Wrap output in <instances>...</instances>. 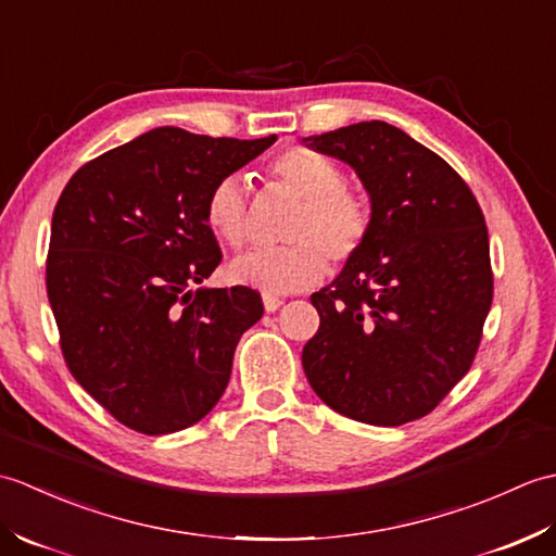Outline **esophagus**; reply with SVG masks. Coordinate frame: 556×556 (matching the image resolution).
Returning a JSON list of instances; mask_svg holds the SVG:
<instances>
[{
	"label": "esophagus",
	"mask_w": 556,
	"mask_h": 556,
	"mask_svg": "<svg viewBox=\"0 0 556 556\" xmlns=\"http://www.w3.org/2000/svg\"><path fill=\"white\" fill-rule=\"evenodd\" d=\"M263 303H265V311H267V313H275V311H279V305L285 303V301H281L279 296H269V293H265Z\"/></svg>",
	"instance_id": "34e87169"
}]
</instances>
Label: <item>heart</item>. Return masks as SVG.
<instances>
[{"label": "heart", "mask_w": 556, "mask_h": 556, "mask_svg": "<svg viewBox=\"0 0 556 556\" xmlns=\"http://www.w3.org/2000/svg\"><path fill=\"white\" fill-rule=\"evenodd\" d=\"M269 176L289 195L301 200V210L289 227L291 245L255 248L231 263L239 285L263 293H293L317 285L332 263H349L370 233V203L344 184L334 160L320 152L291 148L269 162ZM205 219L219 239L241 248L248 241V191L241 176L229 174L210 188Z\"/></svg>", "instance_id": "heart-1"}]
</instances>
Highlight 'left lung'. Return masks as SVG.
Wrapping results in <instances>:
<instances>
[{
	"mask_svg": "<svg viewBox=\"0 0 556 556\" xmlns=\"http://www.w3.org/2000/svg\"><path fill=\"white\" fill-rule=\"evenodd\" d=\"M346 162L370 195V233L313 293L320 329L303 370L329 408L396 428L470 370L492 305L490 239L466 181L401 128L361 122L305 138Z\"/></svg>",
	"mask_w": 556,
	"mask_h": 556,
	"instance_id": "8db88e82",
	"label": "left lung"
}]
</instances>
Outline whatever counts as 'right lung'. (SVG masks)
Returning <instances> with one entry per match:
<instances>
[{"label": "right lung", "mask_w": 556, "mask_h": 556, "mask_svg": "<svg viewBox=\"0 0 556 556\" xmlns=\"http://www.w3.org/2000/svg\"><path fill=\"white\" fill-rule=\"evenodd\" d=\"M275 140L152 128L83 164L59 195L47 299L64 361L126 428H191L227 389L263 301L248 287H203L222 263L205 200Z\"/></svg>", "instance_id": "right-lung-1"}]
</instances>
